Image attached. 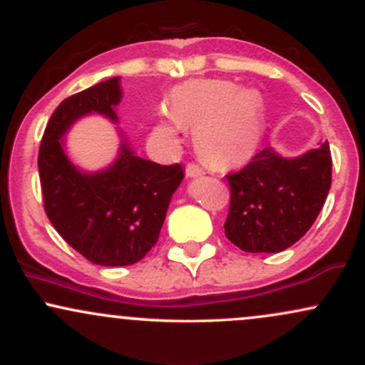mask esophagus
<instances>
[{"instance_id":"1","label":"esophagus","mask_w":365,"mask_h":365,"mask_svg":"<svg viewBox=\"0 0 365 365\" xmlns=\"http://www.w3.org/2000/svg\"><path fill=\"white\" fill-rule=\"evenodd\" d=\"M185 173H187L188 178H197V177H200V175L206 173V171L200 168L199 165H194V163H190V165H187Z\"/></svg>"}]
</instances>
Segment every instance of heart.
Wrapping results in <instances>:
<instances>
[{"mask_svg":"<svg viewBox=\"0 0 365 365\" xmlns=\"http://www.w3.org/2000/svg\"><path fill=\"white\" fill-rule=\"evenodd\" d=\"M170 115L154 127V137L175 144L178 128L194 130L197 153L216 166L244 163L262 137L261 98L228 81H192L170 96Z\"/></svg>","mask_w":365,"mask_h":365,"instance_id":"heart-1","label":"heart"}]
</instances>
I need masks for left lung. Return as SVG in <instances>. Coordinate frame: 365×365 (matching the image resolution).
Instances as JSON below:
<instances>
[{
    "label": "left lung",
    "mask_w": 365,
    "mask_h": 365,
    "mask_svg": "<svg viewBox=\"0 0 365 365\" xmlns=\"http://www.w3.org/2000/svg\"><path fill=\"white\" fill-rule=\"evenodd\" d=\"M230 212L225 235L245 252H282L299 242L324 206L331 187L328 140L287 158L262 149L238 173L228 175Z\"/></svg>",
    "instance_id": "8db88e82"
}]
</instances>
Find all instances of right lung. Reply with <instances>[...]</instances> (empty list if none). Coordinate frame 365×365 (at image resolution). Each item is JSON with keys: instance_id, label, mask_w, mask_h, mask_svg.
Here are the masks:
<instances>
[{"instance_id": "1", "label": "right lung", "mask_w": 365, "mask_h": 365, "mask_svg": "<svg viewBox=\"0 0 365 365\" xmlns=\"http://www.w3.org/2000/svg\"><path fill=\"white\" fill-rule=\"evenodd\" d=\"M120 77L65 99L49 118L41 140L39 177L44 209L63 240L99 266L139 262L158 242L166 211L183 180L180 165L161 166L137 156L123 130L120 149L106 168L87 171L66 153V133L83 116L118 123Z\"/></svg>"}]
</instances>
